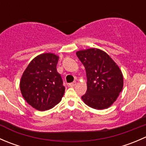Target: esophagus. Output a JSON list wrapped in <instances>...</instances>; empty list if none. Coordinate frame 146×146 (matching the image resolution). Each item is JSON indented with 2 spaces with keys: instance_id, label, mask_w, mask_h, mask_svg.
I'll return each instance as SVG.
<instances>
[{
  "instance_id": "esophagus-1",
  "label": "esophagus",
  "mask_w": 146,
  "mask_h": 146,
  "mask_svg": "<svg viewBox=\"0 0 146 146\" xmlns=\"http://www.w3.org/2000/svg\"><path fill=\"white\" fill-rule=\"evenodd\" d=\"M76 85V82H70V83H69L68 86L69 87H74Z\"/></svg>"
}]
</instances>
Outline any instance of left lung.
Masks as SVG:
<instances>
[{
  "label": "left lung",
  "mask_w": 146,
  "mask_h": 146,
  "mask_svg": "<svg viewBox=\"0 0 146 146\" xmlns=\"http://www.w3.org/2000/svg\"><path fill=\"white\" fill-rule=\"evenodd\" d=\"M77 56L85 66L87 76L84 102L96 110L108 108L115 102L123 88V76L110 56L98 48L79 51Z\"/></svg>",
  "instance_id": "1"
}]
</instances>
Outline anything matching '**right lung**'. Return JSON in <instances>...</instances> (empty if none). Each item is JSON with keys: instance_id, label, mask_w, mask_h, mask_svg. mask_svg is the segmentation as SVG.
Here are the masks:
<instances>
[{"instance_id": "1", "label": "right lung", "mask_w": 146, "mask_h": 146, "mask_svg": "<svg viewBox=\"0 0 146 146\" xmlns=\"http://www.w3.org/2000/svg\"><path fill=\"white\" fill-rule=\"evenodd\" d=\"M58 56L42 54L28 65L20 80V90L26 102L37 110L45 111L56 105L65 92L61 75L57 72Z\"/></svg>"}]
</instances>
